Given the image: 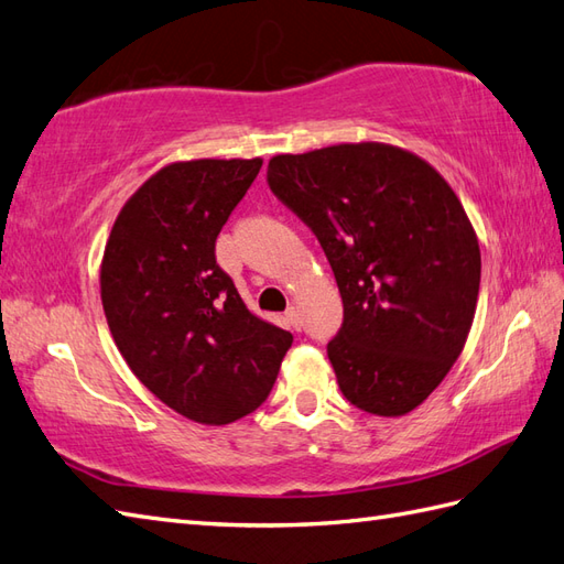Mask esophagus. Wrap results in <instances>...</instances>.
I'll return each mask as SVG.
<instances>
[{"label": "esophagus", "mask_w": 564, "mask_h": 564, "mask_svg": "<svg viewBox=\"0 0 564 564\" xmlns=\"http://www.w3.org/2000/svg\"><path fill=\"white\" fill-rule=\"evenodd\" d=\"M285 322L293 326V329H300V310L295 305H291L285 310Z\"/></svg>", "instance_id": "34e87169"}]
</instances>
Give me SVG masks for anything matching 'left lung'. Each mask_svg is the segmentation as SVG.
Masks as SVG:
<instances>
[{"instance_id": "obj_1", "label": "left lung", "mask_w": 564, "mask_h": 564, "mask_svg": "<svg viewBox=\"0 0 564 564\" xmlns=\"http://www.w3.org/2000/svg\"><path fill=\"white\" fill-rule=\"evenodd\" d=\"M267 177L336 276L344 326L326 352L338 389L372 415L411 413L474 324L480 247L459 196L421 155L379 141L273 155Z\"/></svg>"}]
</instances>
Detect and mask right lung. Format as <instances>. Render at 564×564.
I'll return each instance as SVG.
<instances>
[{"instance_id":"right-lung-1","label":"right lung","mask_w":564,"mask_h":564,"mask_svg":"<svg viewBox=\"0 0 564 564\" xmlns=\"http://www.w3.org/2000/svg\"><path fill=\"white\" fill-rule=\"evenodd\" d=\"M261 159L161 167L117 214L100 300L129 370L167 409L202 425L257 411L293 336L247 310L216 264V238Z\"/></svg>"}]
</instances>
